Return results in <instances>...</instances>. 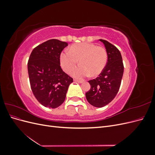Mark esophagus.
I'll list each match as a JSON object with an SVG mask.
<instances>
[{
	"label": "esophagus",
	"mask_w": 155,
	"mask_h": 155,
	"mask_svg": "<svg viewBox=\"0 0 155 155\" xmlns=\"http://www.w3.org/2000/svg\"><path fill=\"white\" fill-rule=\"evenodd\" d=\"M75 82H78L79 83H82L83 82V80H78V79H74V80Z\"/></svg>",
	"instance_id": "esophagus-1"
}]
</instances>
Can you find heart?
Returning a JSON list of instances; mask_svg holds the SVG:
<instances>
[{
  "instance_id": "obj_1",
  "label": "heart",
  "mask_w": 155,
  "mask_h": 155,
  "mask_svg": "<svg viewBox=\"0 0 155 155\" xmlns=\"http://www.w3.org/2000/svg\"><path fill=\"white\" fill-rule=\"evenodd\" d=\"M78 60L81 65L72 70V76L82 78L90 74L95 77L104 70L107 63V53L101 46L81 43L72 45L70 50H64L60 55L61 65L66 72H70L76 66Z\"/></svg>"
}]
</instances>
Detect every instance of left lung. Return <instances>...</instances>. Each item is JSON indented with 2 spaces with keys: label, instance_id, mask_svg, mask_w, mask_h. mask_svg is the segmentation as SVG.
<instances>
[{
  "label": "left lung",
  "instance_id": "obj_1",
  "mask_svg": "<svg viewBox=\"0 0 155 155\" xmlns=\"http://www.w3.org/2000/svg\"><path fill=\"white\" fill-rule=\"evenodd\" d=\"M100 41L105 46L107 63L99 76L88 81L91 89L85 94L89 104L96 107H104L115 97L120 89L124 69L119 50L105 40Z\"/></svg>",
  "mask_w": 155,
  "mask_h": 155
}]
</instances>
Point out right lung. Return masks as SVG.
Here are the masks:
<instances>
[{
	"mask_svg": "<svg viewBox=\"0 0 155 155\" xmlns=\"http://www.w3.org/2000/svg\"><path fill=\"white\" fill-rule=\"evenodd\" d=\"M66 42L50 39L32 50L28 62L30 86L41 105L55 109L64 102L73 79L60 66V55Z\"/></svg>",
	"mask_w": 155,
	"mask_h": 155,
	"instance_id": "right-lung-1",
	"label": "right lung"
}]
</instances>
